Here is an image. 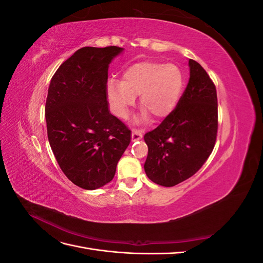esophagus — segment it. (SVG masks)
Instances as JSON below:
<instances>
[{
  "label": "esophagus",
  "instance_id": "1",
  "mask_svg": "<svg viewBox=\"0 0 263 263\" xmlns=\"http://www.w3.org/2000/svg\"><path fill=\"white\" fill-rule=\"evenodd\" d=\"M142 138V133L140 130L137 129H134L132 133V140L133 141H137L140 140Z\"/></svg>",
  "mask_w": 263,
  "mask_h": 263
}]
</instances>
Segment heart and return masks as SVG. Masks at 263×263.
Segmentation results:
<instances>
[{
	"mask_svg": "<svg viewBox=\"0 0 263 263\" xmlns=\"http://www.w3.org/2000/svg\"><path fill=\"white\" fill-rule=\"evenodd\" d=\"M183 89L181 69L173 63L142 61L127 68L122 83H107V98L113 112L125 117L139 95V105L144 109L141 118L149 115L160 119L168 116L177 106Z\"/></svg>",
	"mask_w": 263,
	"mask_h": 263,
	"instance_id": "obj_1",
	"label": "heart"
}]
</instances>
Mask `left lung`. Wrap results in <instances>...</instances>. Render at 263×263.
Masks as SVG:
<instances>
[{
	"instance_id": "8db88e82",
	"label": "left lung",
	"mask_w": 263,
	"mask_h": 263,
	"mask_svg": "<svg viewBox=\"0 0 263 263\" xmlns=\"http://www.w3.org/2000/svg\"><path fill=\"white\" fill-rule=\"evenodd\" d=\"M189 67L190 80L177 107L144 136L145 172L162 186H174L195 174L216 141V87L200 63L190 59Z\"/></svg>"
}]
</instances>
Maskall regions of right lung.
I'll return each instance as SVG.
<instances>
[{"label":"right lung","instance_id":"1","mask_svg":"<svg viewBox=\"0 0 263 263\" xmlns=\"http://www.w3.org/2000/svg\"><path fill=\"white\" fill-rule=\"evenodd\" d=\"M124 48L83 47L53 74L45 116L48 140L62 172L76 185L97 190L113 180L130 130L110 114L108 67Z\"/></svg>","mask_w":263,"mask_h":263}]
</instances>
